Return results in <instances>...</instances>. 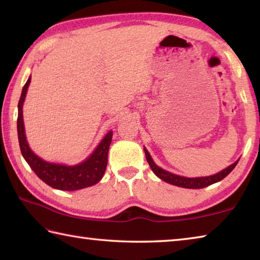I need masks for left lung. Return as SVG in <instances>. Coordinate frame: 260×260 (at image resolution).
Listing matches in <instances>:
<instances>
[{
  "mask_svg": "<svg viewBox=\"0 0 260 260\" xmlns=\"http://www.w3.org/2000/svg\"><path fill=\"white\" fill-rule=\"evenodd\" d=\"M144 153H146V158L150 165L152 172L155 173L158 178L161 179L162 181H165L167 183L174 184V186L178 187H182V188H189V189H201V188H205L210 186V184H213L218 181H221L223 178H226L228 174H230L233 169L236 166L239 160H236L234 164H232L231 166H228L227 169L222 170L221 172H219L217 174L210 175V177H202V178H184V177H180V175L173 174L167 172V171L160 169L159 166H157L155 164V161L152 160V158L150 156V153L148 152V150L144 148Z\"/></svg>",
  "mask_w": 260,
  "mask_h": 260,
  "instance_id": "obj_1",
  "label": "left lung"
}]
</instances>
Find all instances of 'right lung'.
Segmentation results:
<instances>
[{"label": "right lung", "mask_w": 260, "mask_h": 260, "mask_svg": "<svg viewBox=\"0 0 260 260\" xmlns=\"http://www.w3.org/2000/svg\"><path fill=\"white\" fill-rule=\"evenodd\" d=\"M30 82V77L26 81L21 90V96L18 103V119H17V131L21 155L27 161L34 173L43 182L59 190H78L86 187L94 186L103 178L108 164V151L112 140V131H109L94 152L86 160L78 165L67 166L55 162H48L30 150L25 135V127L23 120V104Z\"/></svg>", "instance_id": "obj_1"}]
</instances>
